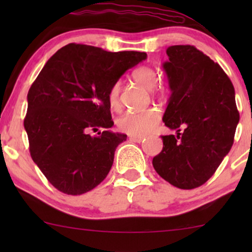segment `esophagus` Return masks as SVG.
I'll use <instances>...</instances> for the list:
<instances>
[{
	"label": "esophagus",
	"mask_w": 252,
	"mask_h": 252,
	"mask_svg": "<svg viewBox=\"0 0 252 252\" xmlns=\"http://www.w3.org/2000/svg\"><path fill=\"white\" fill-rule=\"evenodd\" d=\"M129 139L134 141V142H142V141L146 140V137L144 136H139V135H130Z\"/></svg>",
	"instance_id": "obj_1"
}]
</instances>
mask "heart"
<instances>
[{
  "mask_svg": "<svg viewBox=\"0 0 252 252\" xmlns=\"http://www.w3.org/2000/svg\"><path fill=\"white\" fill-rule=\"evenodd\" d=\"M134 81L142 86L143 88L151 91L157 82V73L151 66L143 65L133 72ZM165 86L159 85L157 87L158 93L165 92ZM120 86L118 82L113 84L108 93V102L112 109L119 106ZM160 122V112L156 109H148L141 112H127L123 115L117 122L119 130L129 135H147L156 128Z\"/></svg>",
  "mask_w": 252,
  "mask_h": 252,
  "instance_id": "obj_1",
  "label": "heart"
}]
</instances>
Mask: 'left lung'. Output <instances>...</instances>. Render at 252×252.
Returning <instances> with one entry per match:
<instances>
[{
	"label": "left lung",
	"mask_w": 252,
	"mask_h": 252,
	"mask_svg": "<svg viewBox=\"0 0 252 252\" xmlns=\"http://www.w3.org/2000/svg\"><path fill=\"white\" fill-rule=\"evenodd\" d=\"M166 54L172 94L163 122L177 135H161L163 150L153 165L174 187L194 189L215 174L233 146L240 120L235 91L220 65L194 46H171Z\"/></svg>",
	"instance_id": "left-lung-1"
}]
</instances>
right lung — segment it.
I'll return each instance as SVG.
<instances>
[{"label":"right lung","instance_id":"right-lung-1","mask_svg":"<svg viewBox=\"0 0 252 252\" xmlns=\"http://www.w3.org/2000/svg\"><path fill=\"white\" fill-rule=\"evenodd\" d=\"M146 53H111L70 43L49 58L27 94L24 119L30 153L47 180L67 195L85 194L106 178L127 135L113 126L108 93ZM106 130L92 137L91 130Z\"/></svg>","mask_w":252,"mask_h":252}]
</instances>
